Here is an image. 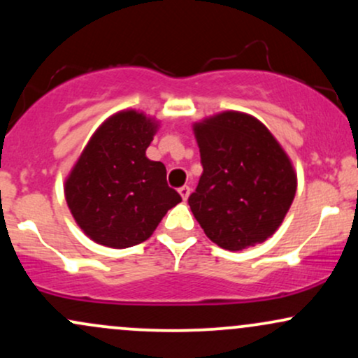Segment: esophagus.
<instances>
[{"mask_svg":"<svg viewBox=\"0 0 358 358\" xmlns=\"http://www.w3.org/2000/svg\"><path fill=\"white\" fill-rule=\"evenodd\" d=\"M178 193L183 200H187L188 196H190V187H188V185H183L182 188H178Z\"/></svg>","mask_w":358,"mask_h":358,"instance_id":"34e87169","label":"esophagus"}]
</instances>
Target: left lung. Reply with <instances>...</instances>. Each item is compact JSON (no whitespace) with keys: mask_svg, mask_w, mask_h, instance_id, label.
I'll use <instances>...</instances> for the list:
<instances>
[{"mask_svg":"<svg viewBox=\"0 0 358 358\" xmlns=\"http://www.w3.org/2000/svg\"><path fill=\"white\" fill-rule=\"evenodd\" d=\"M193 133L203 173L188 205L200 227L227 250L264 242L296 193L289 156L259 119L237 110L195 122Z\"/></svg>","mask_w":358,"mask_h":358,"instance_id":"8db88e82","label":"left lung"}]
</instances>
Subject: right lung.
Listing matches in <instances>:
<instances>
[{
	"mask_svg": "<svg viewBox=\"0 0 358 358\" xmlns=\"http://www.w3.org/2000/svg\"><path fill=\"white\" fill-rule=\"evenodd\" d=\"M158 121L134 109L106 119L64 185L77 225L97 244L124 249L150 239L165 213L182 202L166 168L146 150Z\"/></svg>",
	"mask_w": 358,
	"mask_h": 358,
	"instance_id": "right-lung-1",
	"label": "right lung"
}]
</instances>
